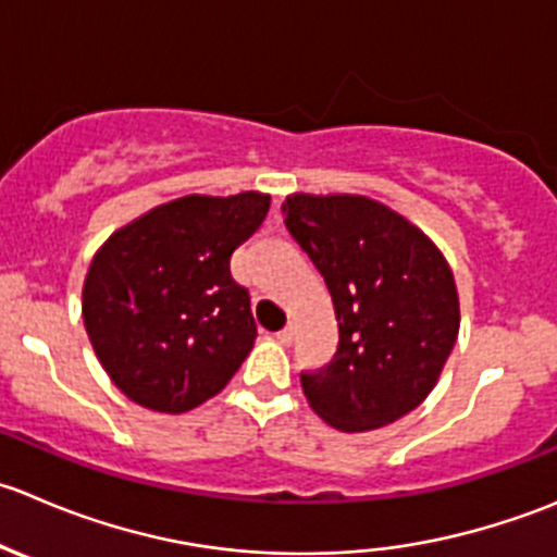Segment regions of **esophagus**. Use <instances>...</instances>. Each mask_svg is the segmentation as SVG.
I'll return each instance as SVG.
<instances>
[{"label": "esophagus", "mask_w": 557, "mask_h": 557, "mask_svg": "<svg viewBox=\"0 0 557 557\" xmlns=\"http://www.w3.org/2000/svg\"><path fill=\"white\" fill-rule=\"evenodd\" d=\"M273 338H276L278 344L289 346V344H292V338H295V330H292V327H284V330H278V333L273 335Z\"/></svg>", "instance_id": "obj_1"}]
</instances>
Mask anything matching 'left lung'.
I'll use <instances>...</instances> for the list:
<instances>
[{
	"label": "left lung",
	"instance_id": "8db88e82",
	"mask_svg": "<svg viewBox=\"0 0 557 557\" xmlns=\"http://www.w3.org/2000/svg\"><path fill=\"white\" fill-rule=\"evenodd\" d=\"M284 213L338 322L330 366L300 373L308 406L341 433L400 420L431 395L458 341L453 268L417 224L371 197L295 191Z\"/></svg>",
	"mask_w": 557,
	"mask_h": 557
}]
</instances>
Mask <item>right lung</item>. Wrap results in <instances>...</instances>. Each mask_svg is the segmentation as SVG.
<instances>
[{
	"label": "right lung",
	"instance_id": "obj_1",
	"mask_svg": "<svg viewBox=\"0 0 557 557\" xmlns=\"http://www.w3.org/2000/svg\"><path fill=\"white\" fill-rule=\"evenodd\" d=\"M271 195H186L115 230L84 281V324L110 382L143 409L184 414L222 393L257 338L230 257Z\"/></svg>",
	"mask_w": 557,
	"mask_h": 557
}]
</instances>
